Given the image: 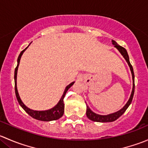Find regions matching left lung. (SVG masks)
<instances>
[{
  "mask_svg": "<svg viewBox=\"0 0 148 148\" xmlns=\"http://www.w3.org/2000/svg\"><path fill=\"white\" fill-rule=\"evenodd\" d=\"M112 44L114 46V47L117 49V50L120 51V53L122 55L125 59L126 60L127 63L129 65L131 73H132V90L131 92L130 97L129 100L127 101V102L126 103L125 106L122 107V109H120L119 111L116 112L112 113V114H107V115H101V114H98L95 113L94 112H92L90 110L89 107L86 105V116H87L88 118L92 121H95V122H111L115 121L117 119H118L121 115L123 114V113L126 111L127 109L128 108V107L130 106V104H131L132 100V98H133L134 92H135V75H134V71H133V68H132V66L131 65L130 62V59L129 56H128V53L127 52V50L123 48L122 46L117 44V43L114 40H112Z\"/></svg>",
  "mask_w": 148,
  "mask_h": 148,
  "instance_id": "8db88e82",
  "label": "left lung"
}]
</instances>
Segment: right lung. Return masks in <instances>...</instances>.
<instances>
[{"label":"right lung","mask_w":148,"mask_h":148,"mask_svg":"<svg viewBox=\"0 0 148 148\" xmlns=\"http://www.w3.org/2000/svg\"><path fill=\"white\" fill-rule=\"evenodd\" d=\"M29 44V45H30ZM28 45L24 50L22 51L19 54L18 57V64L17 66L15 69V73H14V80H15V92H16V98H17V100L19 104L21 105V107L23 109V110L26 111V112H27L31 117H32L33 118L36 119V120H41V121H44V122H49V121H53V120H56L58 119L61 118V117L63 116L64 112V98L66 93L68 91V89L72 86L74 84V82H71V84L68 85V86H66L65 90L64 92L63 95L61 97L60 100L59 101V102L57 103L56 105H55L53 108L50 109V110H44V111H37V110H33L31 109L28 108L26 107L23 102H22V100L21 99L20 96L18 95V92L17 89V72H18V68L19 64H20V60L21 56L23 55V52L26 50V49L29 46Z\"/></svg>","instance_id":"obj_1"}]
</instances>
